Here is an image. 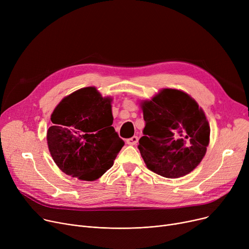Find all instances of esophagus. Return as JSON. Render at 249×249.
<instances>
[{
	"mask_svg": "<svg viewBox=\"0 0 249 249\" xmlns=\"http://www.w3.org/2000/svg\"><path fill=\"white\" fill-rule=\"evenodd\" d=\"M137 142H138V137L137 136H133V137L128 138L126 140V143L128 145H136Z\"/></svg>",
	"mask_w": 249,
	"mask_h": 249,
	"instance_id": "34e87169",
	"label": "esophagus"
}]
</instances>
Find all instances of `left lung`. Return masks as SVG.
<instances>
[{"instance_id": "obj_1", "label": "left lung", "mask_w": 249, "mask_h": 249, "mask_svg": "<svg viewBox=\"0 0 249 249\" xmlns=\"http://www.w3.org/2000/svg\"><path fill=\"white\" fill-rule=\"evenodd\" d=\"M140 106L145 127L138 149L148 169L168 178L194 171L210 140V126L198 103L185 91L163 89Z\"/></svg>"}]
</instances>
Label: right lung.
I'll return each instance as SVG.
<instances>
[{"label":"right lung","instance_id":"add662e5","mask_svg":"<svg viewBox=\"0 0 249 249\" xmlns=\"http://www.w3.org/2000/svg\"><path fill=\"white\" fill-rule=\"evenodd\" d=\"M111 102L87 87L63 98L52 112L47 144L64 174L90 181L112 167L124 141L112 126Z\"/></svg>","mask_w":249,"mask_h":249}]
</instances>
